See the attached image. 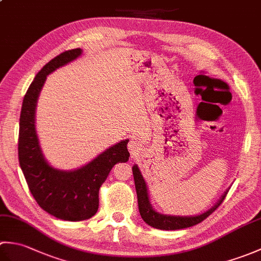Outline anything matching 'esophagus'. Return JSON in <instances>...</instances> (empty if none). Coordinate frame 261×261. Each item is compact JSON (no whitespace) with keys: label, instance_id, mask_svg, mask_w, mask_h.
Masks as SVG:
<instances>
[{"label":"esophagus","instance_id":"esophagus-1","mask_svg":"<svg viewBox=\"0 0 261 261\" xmlns=\"http://www.w3.org/2000/svg\"><path fill=\"white\" fill-rule=\"evenodd\" d=\"M127 149H129L131 156L136 157L137 154L141 151V143L139 141H137L136 139H132L129 142V145H127Z\"/></svg>","mask_w":261,"mask_h":261}]
</instances>
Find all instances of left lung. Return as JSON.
<instances>
[{
	"instance_id": "1",
	"label": "left lung",
	"mask_w": 261,
	"mask_h": 261,
	"mask_svg": "<svg viewBox=\"0 0 261 261\" xmlns=\"http://www.w3.org/2000/svg\"><path fill=\"white\" fill-rule=\"evenodd\" d=\"M132 173H134L137 197H138V206H139L140 215L142 220L145 221L148 225L152 226L154 229L180 230V229L190 228V226L201 223L202 221H204L208 215L212 214L214 211L220 206L229 191L228 188V190L222 194V196L220 197L219 201L214 204V206H212L207 211H205L204 213L197 214V215H190V216L163 214V213L157 212V211L152 207L150 197H149L147 182L145 178H143V176L141 174L139 167H138V165H135L134 167H132Z\"/></svg>"
}]
</instances>
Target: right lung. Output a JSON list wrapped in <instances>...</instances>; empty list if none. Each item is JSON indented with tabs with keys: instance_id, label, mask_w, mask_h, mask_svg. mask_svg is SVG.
Returning a JSON list of instances; mask_svg holds the SVG:
<instances>
[{
	"instance_id": "add662e5",
	"label": "right lung",
	"mask_w": 261,
	"mask_h": 261,
	"mask_svg": "<svg viewBox=\"0 0 261 261\" xmlns=\"http://www.w3.org/2000/svg\"><path fill=\"white\" fill-rule=\"evenodd\" d=\"M81 48L60 54L36 75L22 103L19 129V163L36 202L47 213L65 221H83L95 215L98 191L113 166L126 163L129 139L109 147L90 163L73 170L55 168L43 154L36 130L38 97L47 76L79 58Z\"/></svg>"
}]
</instances>
